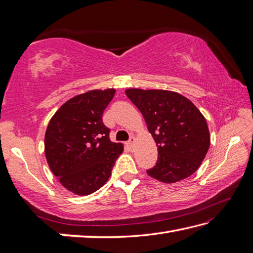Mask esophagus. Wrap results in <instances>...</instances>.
Segmentation results:
<instances>
[{"label": "esophagus", "instance_id": "34e87169", "mask_svg": "<svg viewBox=\"0 0 253 253\" xmlns=\"http://www.w3.org/2000/svg\"><path fill=\"white\" fill-rule=\"evenodd\" d=\"M135 142H136V138H135V137H130L129 140L127 141V146L131 148V147L133 146V144H135Z\"/></svg>", "mask_w": 253, "mask_h": 253}]
</instances>
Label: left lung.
<instances>
[{
	"instance_id": "left-lung-1",
	"label": "left lung",
	"mask_w": 253,
	"mask_h": 253,
	"mask_svg": "<svg viewBox=\"0 0 253 253\" xmlns=\"http://www.w3.org/2000/svg\"><path fill=\"white\" fill-rule=\"evenodd\" d=\"M125 93L141 112L158 147L157 165L147 170L148 175L174 184L195 173L211 141L206 118L197 106L169 90L131 88Z\"/></svg>"
}]
</instances>
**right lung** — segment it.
<instances>
[{
	"label": "right lung",
	"mask_w": 253,
	"mask_h": 253,
	"mask_svg": "<svg viewBox=\"0 0 253 253\" xmlns=\"http://www.w3.org/2000/svg\"><path fill=\"white\" fill-rule=\"evenodd\" d=\"M115 89L90 90L66 101L52 116L44 136L50 169L61 185L77 196H88L110 178L122 143L110 140L102 115Z\"/></svg>",
	"instance_id": "1"
}]
</instances>
